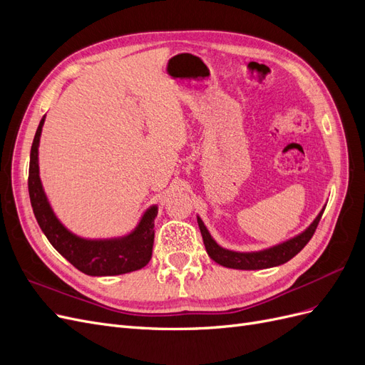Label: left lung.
<instances>
[{"mask_svg": "<svg viewBox=\"0 0 365 365\" xmlns=\"http://www.w3.org/2000/svg\"><path fill=\"white\" fill-rule=\"evenodd\" d=\"M324 208L326 207H323L322 212H319L318 216L314 219V222L309 225L303 231V233L283 242V244L274 245L271 248L262 250V251H252V252H239V251H231V250H225L222 247H219L215 242V239L210 236L208 230L204 225L200 216H197V225H200V230H201L207 254L216 263L222 264V267H227V268H233V269H247V271L248 269H267V268H272V267H279V264H283L288 260H291L294 256H297V254L306 247L307 242L312 239V236L315 233L319 219H322V216H323Z\"/></svg>", "mask_w": 365, "mask_h": 365, "instance_id": "1", "label": "left lung"}]
</instances>
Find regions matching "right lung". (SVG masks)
I'll return each mask as SVG.
<instances>
[{
    "mask_svg": "<svg viewBox=\"0 0 365 365\" xmlns=\"http://www.w3.org/2000/svg\"><path fill=\"white\" fill-rule=\"evenodd\" d=\"M43 121H46V115L42 117L36 129L30 150L29 195L33 213L50 244L73 267L88 275H97V277L118 275L146 267L152 257L153 236H155L153 220L158 213L157 205L146 210L132 233L115 239H83L73 235L59 222L43 193L39 178L38 148Z\"/></svg>",
    "mask_w": 365,
    "mask_h": 365,
    "instance_id": "1",
    "label": "right lung"
}]
</instances>
